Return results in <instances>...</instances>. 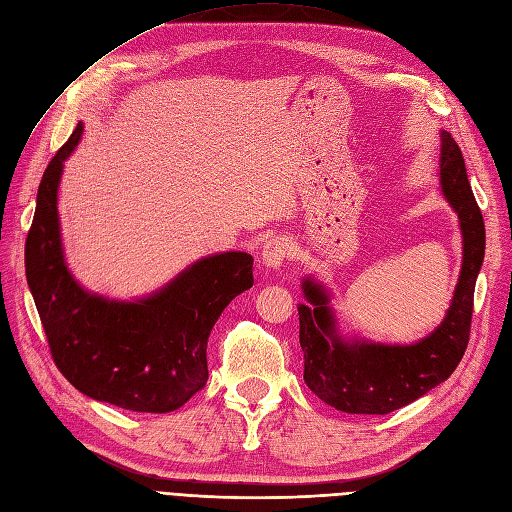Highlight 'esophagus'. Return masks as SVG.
<instances>
[{
	"mask_svg": "<svg viewBox=\"0 0 512 512\" xmlns=\"http://www.w3.org/2000/svg\"><path fill=\"white\" fill-rule=\"evenodd\" d=\"M289 255H291V242L282 236H272L270 240H266V244H263L261 263L266 268L278 270Z\"/></svg>",
	"mask_w": 512,
	"mask_h": 512,
	"instance_id": "obj_1",
	"label": "esophagus"
}]
</instances>
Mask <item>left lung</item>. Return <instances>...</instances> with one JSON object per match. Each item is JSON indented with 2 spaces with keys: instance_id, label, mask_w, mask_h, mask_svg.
<instances>
[{
  "instance_id": "obj_1",
  "label": "left lung",
  "mask_w": 512,
  "mask_h": 512,
  "mask_svg": "<svg viewBox=\"0 0 512 512\" xmlns=\"http://www.w3.org/2000/svg\"><path fill=\"white\" fill-rule=\"evenodd\" d=\"M439 187L456 211L462 232V270L443 323L415 344H382L346 337L331 306V293L312 276L301 280L299 344L304 380L320 401L346 413L386 415L401 409L456 371L468 346L472 297L485 257L483 215L472 194L462 151L441 130Z\"/></svg>"
}]
</instances>
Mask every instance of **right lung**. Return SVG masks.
Returning a JSON list of instances; mask_svg holds the SVG:
<instances>
[{"mask_svg":"<svg viewBox=\"0 0 512 512\" xmlns=\"http://www.w3.org/2000/svg\"><path fill=\"white\" fill-rule=\"evenodd\" d=\"M82 132L80 122L37 189L25 244L27 285L56 367L82 394L128 411H175L204 388L208 335L227 304L253 287V257H202L130 301L84 289L67 268L59 219L63 166Z\"/></svg>","mask_w":512,"mask_h":512,"instance_id":"add662e5","label":"right lung"}]
</instances>
